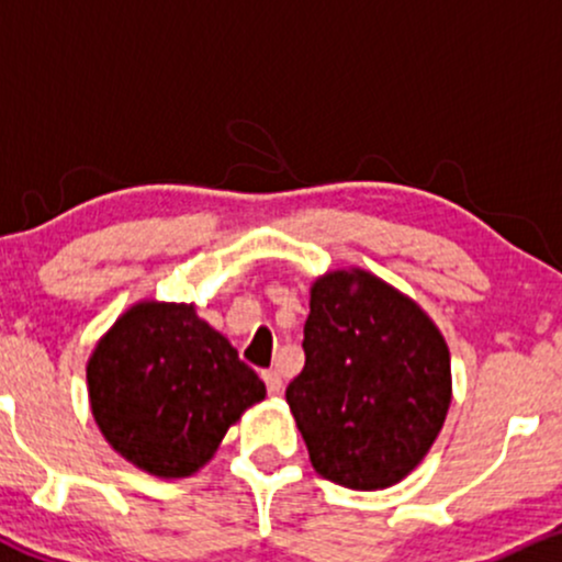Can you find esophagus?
Listing matches in <instances>:
<instances>
[{
	"mask_svg": "<svg viewBox=\"0 0 562 562\" xmlns=\"http://www.w3.org/2000/svg\"><path fill=\"white\" fill-rule=\"evenodd\" d=\"M263 383H267V391L272 393V396H280L282 393V375L277 370H267L263 372Z\"/></svg>",
	"mask_w": 562,
	"mask_h": 562,
	"instance_id": "obj_1",
	"label": "esophagus"
}]
</instances>
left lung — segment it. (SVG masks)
I'll use <instances>...</instances> for the list:
<instances>
[{
    "mask_svg": "<svg viewBox=\"0 0 562 562\" xmlns=\"http://www.w3.org/2000/svg\"><path fill=\"white\" fill-rule=\"evenodd\" d=\"M301 375L285 398L322 479L389 488L425 460L451 404V359L436 322L364 269L308 290Z\"/></svg>",
    "mask_w": 562,
    "mask_h": 562,
    "instance_id": "left-lung-1",
    "label": "left lung"
}]
</instances>
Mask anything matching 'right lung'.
Returning a JSON list of instances; mask_svg holds the SVG:
<instances>
[{
  "instance_id": "add662e5",
  "label": "right lung",
  "mask_w": 562,
  "mask_h": 562,
  "mask_svg": "<svg viewBox=\"0 0 562 562\" xmlns=\"http://www.w3.org/2000/svg\"><path fill=\"white\" fill-rule=\"evenodd\" d=\"M92 417L105 441L156 479H187L216 454L267 385L195 314V303L137 301L87 362Z\"/></svg>"
}]
</instances>
